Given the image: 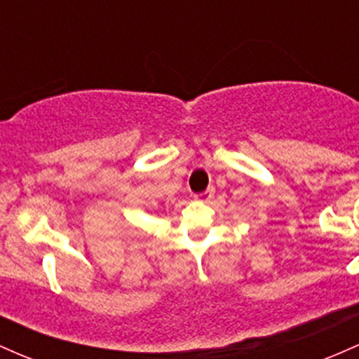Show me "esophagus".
<instances>
[{
    "mask_svg": "<svg viewBox=\"0 0 359 359\" xmlns=\"http://www.w3.org/2000/svg\"><path fill=\"white\" fill-rule=\"evenodd\" d=\"M212 194H214V189H208V191H205V192L196 194V196H194V199H197V201H209L212 197Z\"/></svg>",
    "mask_w": 359,
    "mask_h": 359,
    "instance_id": "1",
    "label": "esophagus"
}]
</instances>
